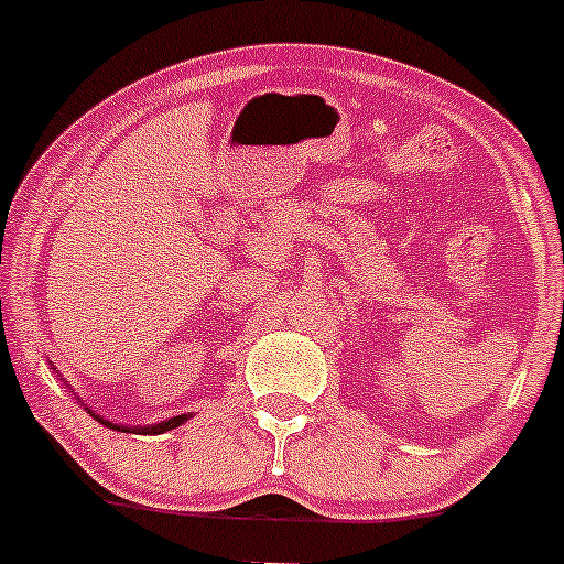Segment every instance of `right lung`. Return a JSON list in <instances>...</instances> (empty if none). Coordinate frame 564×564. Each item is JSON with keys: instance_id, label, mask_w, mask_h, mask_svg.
Here are the masks:
<instances>
[{"instance_id": "add662e5", "label": "right lung", "mask_w": 564, "mask_h": 564, "mask_svg": "<svg viewBox=\"0 0 564 564\" xmlns=\"http://www.w3.org/2000/svg\"><path fill=\"white\" fill-rule=\"evenodd\" d=\"M89 412V409H87ZM93 414L95 420H98V423H104V425H108V429H113V431H130L128 425H119V423H113V420H104V414H95V412H89ZM187 420V414H176V417H172V420H166V423H155V425H139V429H133L135 434H163V431H172V429H176V425H182Z\"/></svg>"}]
</instances>
